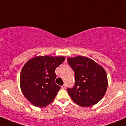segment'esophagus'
I'll return each instance as SVG.
<instances>
[{
	"instance_id": "obj_1",
	"label": "esophagus",
	"mask_w": 126,
	"mask_h": 126,
	"mask_svg": "<svg viewBox=\"0 0 126 126\" xmlns=\"http://www.w3.org/2000/svg\"><path fill=\"white\" fill-rule=\"evenodd\" d=\"M61 87H62V88H63V89H65L66 88V85H62Z\"/></svg>"
}]
</instances>
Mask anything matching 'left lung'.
Instances as JSON below:
<instances>
[{
  "label": "left lung",
  "mask_w": 126,
  "mask_h": 126,
  "mask_svg": "<svg viewBox=\"0 0 126 126\" xmlns=\"http://www.w3.org/2000/svg\"><path fill=\"white\" fill-rule=\"evenodd\" d=\"M68 62L75 72L74 86L67 89L72 101L82 107L97 104L107 90L105 69L92 59L83 56L69 57Z\"/></svg>",
  "instance_id": "8db88e82"
}]
</instances>
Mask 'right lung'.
I'll return each instance as SVG.
<instances>
[{
	"label": "right lung",
	"instance_id": "right-lung-1",
	"mask_svg": "<svg viewBox=\"0 0 126 126\" xmlns=\"http://www.w3.org/2000/svg\"><path fill=\"white\" fill-rule=\"evenodd\" d=\"M64 60V56H36L24 64L20 74V87L31 104L44 107L54 101L60 89L55 83V70Z\"/></svg>",
	"mask_w": 126,
	"mask_h": 126
}]
</instances>
